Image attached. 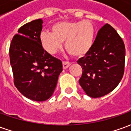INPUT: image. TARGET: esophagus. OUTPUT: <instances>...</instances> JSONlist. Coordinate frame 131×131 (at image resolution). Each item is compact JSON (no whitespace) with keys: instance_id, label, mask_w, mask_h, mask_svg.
<instances>
[{"instance_id":"34e87169","label":"esophagus","mask_w":131,"mask_h":131,"mask_svg":"<svg viewBox=\"0 0 131 131\" xmlns=\"http://www.w3.org/2000/svg\"><path fill=\"white\" fill-rule=\"evenodd\" d=\"M70 63L68 62H65V61H63L62 62V65H63V69H67V68H68L70 66Z\"/></svg>"}]
</instances>
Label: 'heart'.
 Masks as SVG:
<instances>
[{"mask_svg": "<svg viewBox=\"0 0 131 131\" xmlns=\"http://www.w3.org/2000/svg\"><path fill=\"white\" fill-rule=\"evenodd\" d=\"M52 33L40 34L42 46L50 54L56 53L64 41L67 51L76 57H81L90 51L93 46L95 29L91 21H63L54 24Z\"/></svg>", "mask_w": 131, "mask_h": 131, "instance_id": "obj_1", "label": "heart"}]
</instances>
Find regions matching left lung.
<instances>
[{
    "label": "left lung",
    "instance_id": "8db88e82",
    "mask_svg": "<svg viewBox=\"0 0 131 131\" xmlns=\"http://www.w3.org/2000/svg\"><path fill=\"white\" fill-rule=\"evenodd\" d=\"M125 54L121 36L110 24H104L91 50L77 61L83 69L79 83L88 96L100 97L116 88L124 76Z\"/></svg>",
    "mask_w": 131,
    "mask_h": 131
}]
</instances>
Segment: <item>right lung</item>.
<instances>
[{
  "label": "right lung",
  "instance_id": "right-lung-1",
  "mask_svg": "<svg viewBox=\"0 0 131 131\" xmlns=\"http://www.w3.org/2000/svg\"><path fill=\"white\" fill-rule=\"evenodd\" d=\"M42 24L43 20L38 19L20 27L9 50L15 87L24 96L37 102L52 96L62 71V61L42 46Z\"/></svg>",
  "mask_w": 131,
  "mask_h": 131
}]
</instances>
